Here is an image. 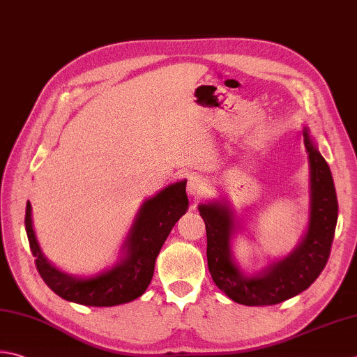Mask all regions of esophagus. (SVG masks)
<instances>
[{"label":"esophagus","instance_id":"1","mask_svg":"<svg viewBox=\"0 0 357 357\" xmlns=\"http://www.w3.org/2000/svg\"><path fill=\"white\" fill-rule=\"evenodd\" d=\"M206 188H207L206 181L202 179L201 176H198V174L192 176L190 181H188V184H187V192L193 198H199L201 195H204Z\"/></svg>","mask_w":357,"mask_h":357}]
</instances>
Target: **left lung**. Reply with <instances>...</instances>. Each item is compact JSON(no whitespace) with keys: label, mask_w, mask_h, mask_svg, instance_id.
Segmentation results:
<instances>
[{"label":"left lung","mask_w":357,"mask_h":357,"mask_svg":"<svg viewBox=\"0 0 357 357\" xmlns=\"http://www.w3.org/2000/svg\"><path fill=\"white\" fill-rule=\"evenodd\" d=\"M303 137L310 160V225L303 240L288 257L255 275L243 274L230 250V238L235 232L232 211L220 201L198 207L206 222L208 271L215 284L236 303H282L308 289L330 258L339 211L336 188L330 167L310 137L308 128L303 130Z\"/></svg>","instance_id":"left-lung-1"}]
</instances>
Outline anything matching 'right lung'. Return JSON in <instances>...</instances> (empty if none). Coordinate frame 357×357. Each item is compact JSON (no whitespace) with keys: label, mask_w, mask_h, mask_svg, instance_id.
<instances>
[{"label":"right lung","mask_w":357,"mask_h":357,"mask_svg":"<svg viewBox=\"0 0 357 357\" xmlns=\"http://www.w3.org/2000/svg\"><path fill=\"white\" fill-rule=\"evenodd\" d=\"M185 183L184 179L170 184L146 199L123 243L121 261L85 278L68 275L46 260L33 232L32 208L27 201L24 226L38 274L55 294L79 305L116 306L141 297L153 278L160 248L188 208Z\"/></svg>","instance_id":"1"}]
</instances>
